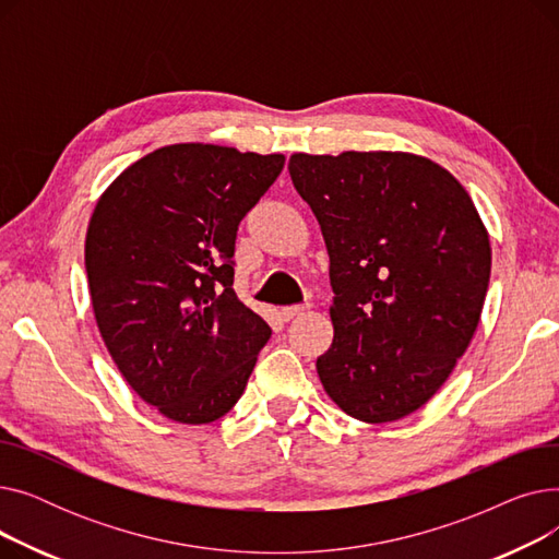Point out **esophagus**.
Returning a JSON list of instances; mask_svg holds the SVG:
<instances>
[{
  "instance_id": "1",
  "label": "esophagus",
  "mask_w": 559,
  "mask_h": 559,
  "mask_svg": "<svg viewBox=\"0 0 559 559\" xmlns=\"http://www.w3.org/2000/svg\"><path fill=\"white\" fill-rule=\"evenodd\" d=\"M310 310V304H304V306H289V308H283L281 310V314H283V319L285 321H292L295 317H299V314H304V312H308Z\"/></svg>"
}]
</instances>
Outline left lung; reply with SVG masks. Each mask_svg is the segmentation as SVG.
<instances>
[{
    "instance_id": "1",
    "label": "left lung",
    "mask_w": 559,
    "mask_h": 559,
    "mask_svg": "<svg viewBox=\"0 0 559 559\" xmlns=\"http://www.w3.org/2000/svg\"><path fill=\"white\" fill-rule=\"evenodd\" d=\"M331 258L333 344L317 358L348 417L417 413L464 356L491 272L489 233L455 176L407 152L292 154Z\"/></svg>"
}]
</instances>
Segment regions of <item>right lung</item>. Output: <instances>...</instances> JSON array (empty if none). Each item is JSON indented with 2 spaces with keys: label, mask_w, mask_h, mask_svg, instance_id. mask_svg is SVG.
Returning a JSON list of instances; mask_svg holds the SVG:
<instances>
[{
  "label": "right lung",
  "mask_w": 559,
  "mask_h": 559,
  "mask_svg": "<svg viewBox=\"0 0 559 559\" xmlns=\"http://www.w3.org/2000/svg\"><path fill=\"white\" fill-rule=\"evenodd\" d=\"M283 154L167 144L99 197L85 233L97 329L131 390L201 426L242 396L272 329L233 289L235 235L278 179Z\"/></svg>",
  "instance_id": "1"
}]
</instances>
